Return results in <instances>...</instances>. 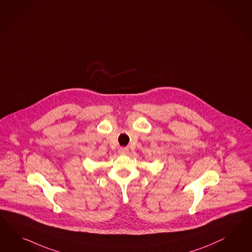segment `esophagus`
Segmentation results:
<instances>
[{"label": "esophagus", "instance_id": "esophagus-1", "mask_svg": "<svg viewBox=\"0 0 252 252\" xmlns=\"http://www.w3.org/2000/svg\"><path fill=\"white\" fill-rule=\"evenodd\" d=\"M129 149L127 148H120L118 150V153L121 154V155H126L128 154Z\"/></svg>", "mask_w": 252, "mask_h": 252}]
</instances>
